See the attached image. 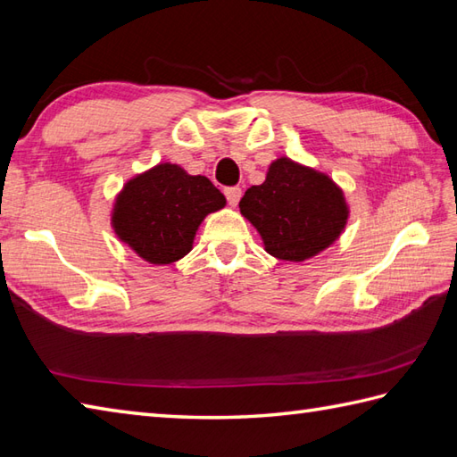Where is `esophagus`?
I'll return each mask as SVG.
<instances>
[{"label": "esophagus", "mask_w": 457, "mask_h": 457, "mask_svg": "<svg viewBox=\"0 0 457 457\" xmlns=\"http://www.w3.org/2000/svg\"><path fill=\"white\" fill-rule=\"evenodd\" d=\"M241 188L239 187H229V188H226V198H228V203H229V206H237V203L241 200Z\"/></svg>", "instance_id": "1"}]
</instances>
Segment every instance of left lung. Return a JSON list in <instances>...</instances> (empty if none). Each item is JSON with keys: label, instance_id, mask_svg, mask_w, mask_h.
Wrapping results in <instances>:
<instances>
[{"label": "left lung", "instance_id": "8db88e82", "mask_svg": "<svg viewBox=\"0 0 457 457\" xmlns=\"http://www.w3.org/2000/svg\"><path fill=\"white\" fill-rule=\"evenodd\" d=\"M239 212L259 231L269 254L303 262L343 236L350 206L327 173L282 155L269 165L262 185L245 190Z\"/></svg>", "mask_w": 457, "mask_h": 457}]
</instances>
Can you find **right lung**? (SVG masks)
<instances>
[{"instance_id":"1","label":"right lung","mask_w":457,"mask_h":457,"mask_svg":"<svg viewBox=\"0 0 457 457\" xmlns=\"http://www.w3.org/2000/svg\"><path fill=\"white\" fill-rule=\"evenodd\" d=\"M224 206L226 196L208 177L165 162L126 180L112 203L111 226L137 257L163 267L183 259L204 218Z\"/></svg>"}]
</instances>
